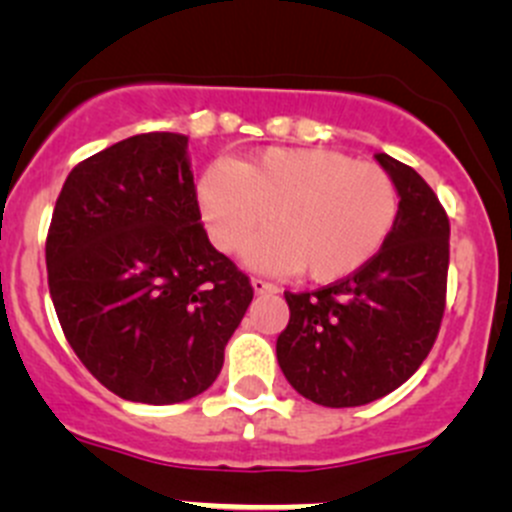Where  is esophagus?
<instances>
[{"label": "esophagus", "instance_id": "34e87169", "mask_svg": "<svg viewBox=\"0 0 512 512\" xmlns=\"http://www.w3.org/2000/svg\"><path fill=\"white\" fill-rule=\"evenodd\" d=\"M252 289H255L257 294H265V292H277V285L262 280V277H252Z\"/></svg>", "mask_w": 512, "mask_h": 512}]
</instances>
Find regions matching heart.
<instances>
[{
	"instance_id": "heart-1",
	"label": "heart",
	"mask_w": 512,
	"mask_h": 512,
	"mask_svg": "<svg viewBox=\"0 0 512 512\" xmlns=\"http://www.w3.org/2000/svg\"><path fill=\"white\" fill-rule=\"evenodd\" d=\"M198 203L213 245L237 252L260 227H275L247 247V260L337 282L369 265L399 218V188L384 168L324 148L272 146L245 163L218 160L198 183Z\"/></svg>"
}]
</instances>
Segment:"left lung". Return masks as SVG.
I'll use <instances>...</instances> for the list:
<instances>
[{
    "label": "left lung",
    "instance_id": "1",
    "mask_svg": "<svg viewBox=\"0 0 512 512\" xmlns=\"http://www.w3.org/2000/svg\"><path fill=\"white\" fill-rule=\"evenodd\" d=\"M399 188V218L379 255L314 292H285L289 324L277 337L287 381L319 406H364L399 389L441 329L448 282V215L431 185L376 153Z\"/></svg>",
    "mask_w": 512,
    "mask_h": 512
}]
</instances>
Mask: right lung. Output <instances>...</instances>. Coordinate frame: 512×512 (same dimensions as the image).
<instances>
[{"label": "right lung", "mask_w": 512, "mask_h": 512, "mask_svg": "<svg viewBox=\"0 0 512 512\" xmlns=\"http://www.w3.org/2000/svg\"><path fill=\"white\" fill-rule=\"evenodd\" d=\"M188 138L141 133L66 178L46 272L81 364L116 396L178 404L203 394L255 289L200 223Z\"/></svg>", "instance_id": "right-lung-1"}]
</instances>
